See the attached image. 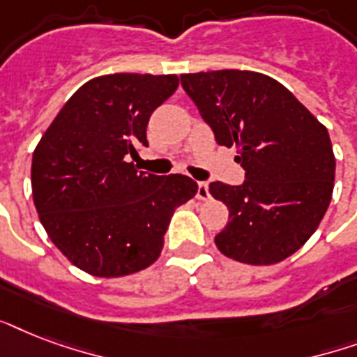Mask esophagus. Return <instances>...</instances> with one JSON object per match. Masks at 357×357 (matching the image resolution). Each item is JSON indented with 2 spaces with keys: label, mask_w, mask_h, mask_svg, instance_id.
Instances as JSON below:
<instances>
[{
  "label": "esophagus",
  "mask_w": 357,
  "mask_h": 357,
  "mask_svg": "<svg viewBox=\"0 0 357 357\" xmlns=\"http://www.w3.org/2000/svg\"><path fill=\"white\" fill-rule=\"evenodd\" d=\"M196 196H198V200H207V198H209V183H207V181H198Z\"/></svg>",
  "instance_id": "1"
}]
</instances>
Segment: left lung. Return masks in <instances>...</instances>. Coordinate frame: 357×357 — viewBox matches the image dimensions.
<instances>
[{
  "mask_svg": "<svg viewBox=\"0 0 357 357\" xmlns=\"http://www.w3.org/2000/svg\"><path fill=\"white\" fill-rule=\"evenodd\" d=\"M181 86L220 146H237L241 185H209L229 209L218 250L248 265H272L315 234L333 192L328 129L268 75L213 70L181 75Z\"/></svg>",
  "mask_w": 357,
  "mask_h": 357,
  "instance_id": "obj_1",
  "label": "left lung"
}]
</instances>
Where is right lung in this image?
I'll return each instance as SVG.
<instances>
[{
  "instance_id": "1",
  "label": "right lung",
  "mask_w": 357,
  "mask_h": 357,
  "mask_svg": "<svg viewBox=\"0 0 357 357\" xmlns=\"http://www.w3.org/2000/svg\"><path fill=\"white\" fill-rule=\"evenodd\" d=\"M178 75L111 74L64 103L33 153L31 187L53 244L81 271L119 278L150 266L162 250L174 209L196 181L135 170L148 146L151 113L172 96Z\"/></svg>"
}]
</instances>
